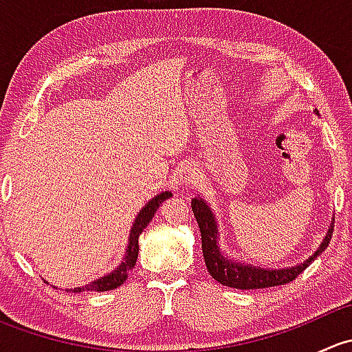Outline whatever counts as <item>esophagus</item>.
Returning a JSON list of instances; mask_svg holds the SVG:
<instances>
[{
  "mask_svg": "<svg viewBox=\"0 0 352 352\" xmlns=\"http://www.w3.org/2000/svg\"><path fill=\"white\" fill-rule=\"evenodd\" d=\"M194 179H196V170L194 168H186L184 170V177H182V180L184 182H194Z\"/></svg>",
  "mask_w": 352,
  "mask_h": 352,
  "instance_id": "34e87169",
  "label": "esophagus"
}]
</instances>
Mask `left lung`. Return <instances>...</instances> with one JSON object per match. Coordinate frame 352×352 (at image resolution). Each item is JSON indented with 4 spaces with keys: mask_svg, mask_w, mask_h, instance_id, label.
Returning <instances> with one entry per match:
<instances>
[{
    "mask_svg": "<svg viewBox=\"0 0 352 352\" xmlns=\"http://www.w3.org/2000/svg\"><path fill=\"white\" fill-rule=\"evenodd\" d=\"M192 211L197 219L199 230H201V240H202V254H204L206 267H208L209 274L221 283L223 286L236 287V289H261V287H272L281 286L286 283L294 281L298 274L305 271L311 261L318 257L325 248L329 247L330 239H332L333 225L329 228L327 236L322 242L320 248L311 255L308 261L303 264L294 265L289 269H276V271H269V269L252 267V265H243L239 262H233L226 258L221 254L218 247V228H216V219L212 216L211 209L206 204L202 199H192Z\"/></svg>",
    "mask_w": 352,
    "mask_h": 352,
    "instance_id": "left-lung-1",
    "label": "left lung"
}]
</instances>
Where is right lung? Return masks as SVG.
Returning <instances> with one entry per match:
<instances>
[{
    "label": "right lung",
    "instance_id": "1",
    "mask_svg": "<svg viewBox=\"0 0 352 352\" xmlns=\"http://www.w3.org/2000/svg\"><path fill=\"white\" fill-rule=\"evenodd\" d=\"M168 197H172V192L160 194V196L151 199V201L148 202L143 209H141V212L138 214L136 221H134L133 228H131V236H129V245H127L126 257H124V261L120 262V265L116 269V271L110 272V274H107V276H104V278H100L98 281H94L91 285L74 287V289H69V291H73V293H81V291H109V289H116V287H119L120 285H122V283L127 279V276H129V272L133 271L134 265H136L138 252H140L138 239H140V235L143 233V230L148 226V223L153 219L155 212L158 211L160 204H162V202Z\"/></svg>",
    "mask_w": 352,
    "mask_h": 352
}]
</instances>
